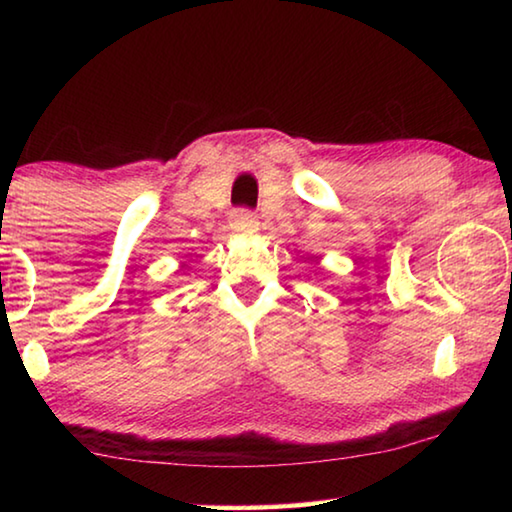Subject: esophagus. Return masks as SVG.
I'll use <instances>...</instances> for the list:
<instances>
[{
  "label": "esophagus",
  "instance_id": "1",
  "mask_svg": "<svg viewBox=\"0 0 512 512\" xmlns=\"http://www.w3.org/2000/svg\"><path fill=\"white\" fill-rule=\"evenodd\" d=\"M259 225L257 216L253 212H246V210H239L232 214V228L237 232H248V230H255Z\"/></svg>",
  "mask_w": 512,
  "mask_h": 512
}]
</instances>
